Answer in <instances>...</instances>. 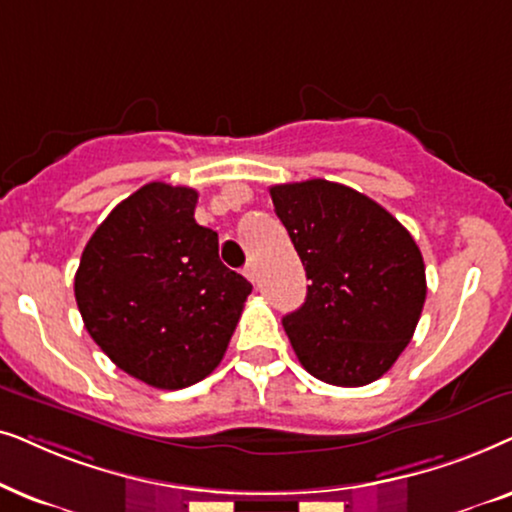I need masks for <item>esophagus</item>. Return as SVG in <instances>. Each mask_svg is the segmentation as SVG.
<instances>
[{
  "label": "esophagus",
  "instance_id": "obj_1",
  "mask_svg": "<svg viewBox=\"0 0 512 512\" xmlns=\"http://www.w3.org/2000/svg\"><path fill=\"white\" fill-rule=\"evenodd\" d=\"M243 274H245V278H248V281H252V283L257 281V269H255V264H248V267L243 269Z\"/></svg>",
  "mask_w": 512,
  "mask_h": 512
}]
</instances>
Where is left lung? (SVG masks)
I'll return each mask as SVG.
<instances>
[{
    "label": "left lung",
    "instance_id": "1",
    "mask_svg": "<svg viewBox=\"0 0 512 512\" xmlns=\"http://www.w3.org/2000/svg\"><path fill=\"white\" fill-rule=\"evenodd\" d=\"M311 285L283 318L299 363L332 386L391 370L417 330L426 267L410 231L370 196L327 180L269 189Z\"/></svg>",
    "mask_w": 512,
    "mask_h": 512
}]
</instances>
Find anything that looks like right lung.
<instances>
[{"label":"right lung","instance_id":"right-lung-1","mask_svg":"<svg viewBox=\"0 0 512 512\" xmlns=\"http://www.w3.org/2000/svg\"><path fill=\"white\" fill-rule=\"evenodd\" d=\"M199 194L149 182L95 229L74 297L114 365L154 388L192 386L220 365L252 285L224 267L194 220Z\"/></svg>","mask_w":512,"mask_h":512}]
</instances>
